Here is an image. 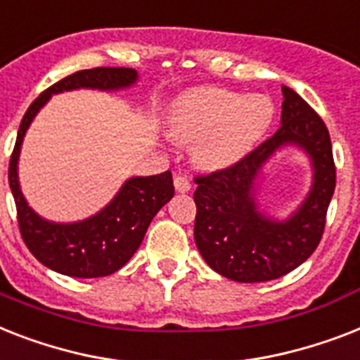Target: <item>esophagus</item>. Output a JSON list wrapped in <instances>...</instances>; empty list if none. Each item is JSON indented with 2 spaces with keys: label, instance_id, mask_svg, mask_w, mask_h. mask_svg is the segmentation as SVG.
<instances>
[{
  "label": "esophagus",
  "instance_id": "obj_1",
  "mask_svg": "<svg viewBox=\"0 0 360 360\" xmlns=\"http://www.w3.org/2000/svg\"><path fill=\"white\" fill-rule=\"evenodd\" d=\"M174 188H176L178 193H188L191 189V182H189V178L186 174H176L174 176Z\"/></svg>",
  "mask_w": 360,
  "mask_h": 360
}]
</instances>
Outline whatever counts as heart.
Returning <instances> with one entry per match:
<instances>
[{
	"mask_svg": "<svg viewBox=\"0 0 360 360\" xmlns=\"http://www.w3.org/2000/svg\"><path fill=\"white\" fill-rule=\"evenodd\" d=\"M275 108L264 94L243 96L219 87L182 94L171 111V137L195 146V160L208 169L240 162L271 128Z\"/></svg>",
	"mask_w": 360,
	"mask_h": 360,
	"instance_id": "1",
	"label": "heart"
}]
</instances>
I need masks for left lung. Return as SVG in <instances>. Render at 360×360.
<instances>
[{"label": "left lung", "mask_w": 360, "mask_h": 360, "mask_svg": "<svg viewBox=\"0 0 360 360\" xmlns=\"http://www.w3.org/2000/svg\"><path fill=\"white\" fill-rule=\"evenodd\" d=\"M281 128L234 165L195 176V243L214 271L238 283L273 281L301 266L316 251L326 230L335 193L336 167L326 122L295 91L283 85ZM284 144L309 154L315 182L286 221L261 214L254 180L261 165Z\"/></svg>", "instance_id": "1"}]
</instances>
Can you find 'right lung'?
Listing matches in <instances>:
<instances>
[{
    "label": "right lung",
    "instance_id": "add662e5",
    "mask_svg": "<svg viewBox=\"0 0 360 360\" xmlns=\"http://www.w3.org/2000/svg\"><path fill=\"white\" fill-rule=\"evenodd\" d=\"M135 79L134 68L98 66L74 72L46 89L27 108L20 124L8 163V186L16 202L20 234L40 264L68 277H105L124 266L141 245L154 215L174 195L172 174L165 171L154 176L130 178L102 212L79 223L61 225L42 219L25 202L18 184L20 146L31 120L51 94L72 89L117 91L134 85Z\"/></svg>",
    "mask_w": 360,
    "mask_h": 360
}]
</instances>
